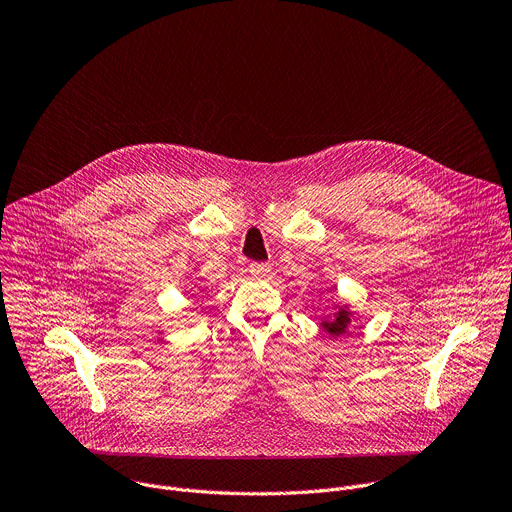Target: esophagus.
<instances>
[{"label": "esophagus", "mask_w": 512, "mask_h": 512, "mask_svg": "<svg viewBox=\"0 0 512 512\" xmlns=\"http://www.w3.org/2000/svg\"><path fill=\"white\" fill-rule=\"evenodd\" d=\"M249 271L255 273V275H267L271 271V265L269 263H259V261H253L249 265Z\"/></svg>", "instance_id": "obj_1"}]
</instances>
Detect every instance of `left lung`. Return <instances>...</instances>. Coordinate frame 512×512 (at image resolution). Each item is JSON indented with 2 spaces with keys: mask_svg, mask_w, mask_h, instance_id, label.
Here are the masks:
<instances>
[{
  "mask_svg": "<svg viewBox=\"0 0 512 512\" xmlns=\"http://www.w3.org/2000/svg\"><path fill=\"white\" fill-rule=\"evenodd\" d=\"M348 322H350L348 314H346L344 310H340L338 316H336L332 322H324V328H326V332H330L332 336H338V334H342V332L346 330V324H348Z\"/></svg>",
  "mask_w": 512,
  "mask_h": 512,
  "instance_id": "8db88e82",
  "label": "left lung"
}]
</instances>
